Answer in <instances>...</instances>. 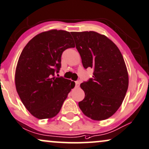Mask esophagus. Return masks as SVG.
Returning a JSON list of instances; mask_svg holds the SVG:
<instances>
[{
    "mask_svg": "<svg viewBox=\"0 0 149 149\" xmlns=\"http://www.w3.org/2000/svg\"><path fill=\"white\" fill-rule=\"evenodd\" d=\"M79 81H75V87H76V88H79Z\"/></svg>",
    "mask_w": 149,
    "mask_h": 149,
    "instance_id": "obj_1",
    "label": "esophagus"
}]
</instances>
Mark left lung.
I'll return each instance as SVG.
<instances>
[{"label": "left lung", "instance_id": "left-lung-1", "mask_svg": "<svg viewBox=\"0 0 149 149\" xmlns=\"http://www.w3.org/2000/svg\"><path fill=\"white\" fill-rule=\"evenodd\" d=\"M85 68L94 69L93 78L81 84L85 98L79 107L86 116L103 120L114 114L123 103L129 75L117 46L95 31L72 32Z\"/></svg>", "mask_w": 149, "mask_h": 149}]
</instances>
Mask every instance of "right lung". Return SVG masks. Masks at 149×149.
<instances>
[{"instance_id": "right-lung-1", "label": "right lung", "mask_w": 149, "mask_h": 149, "mask_svg": "<svg viewBox=\"0 0 149 149\" xmlns=\"http://www.w3.org/2000/svg\"><path fill=\"white\" fill-rule=\"evenodd\" d=\"M74 46L70 32L52 29L38 34L23 49L15 68V88L23 105L37 118L55 117L74 87V81L53 77L60 68L63 52Z\"/></svg>"}]
</instances>
